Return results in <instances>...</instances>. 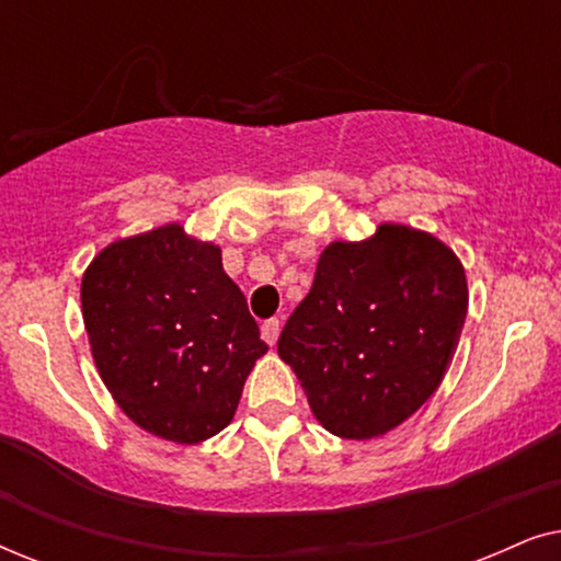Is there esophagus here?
Returning a JSON list of instances; mask_svg holds the SVG:
<instances>
[{"mask_svg": "<svg viewBox=\"0 0 561 561\" xmlns=\"http://www.w3.org/2000/svg\"><path fill=\"white\" fill-rule=\"evenodd\" d=\"M260 332H263V340L273 347V344L278 342L280 321H278V319H267V321H263V329H260Z\"/></svg>", "mask_w": 561, "mask_h": 561, "instance_id": "1", "label": "esophagus"}]
</instances>
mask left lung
<instances>
[{
    "instance_id": "obj_1",
    "label": "left lung",
    "mask_w": 561,
    "mask_h": 561,
    "mask_svg": "<svg viewBox=\"0 0 561 561\" xmlns=\"http://www.w3.org/2000/svg\"><path fill=\"white\" fill-rule=\"evenodd\" d=\"M467 317V280L436 237L382 225L365 242L321 252L278 355L313 416L344 439L396 428L439 388Z\"/></svg>"
}]
</instances>
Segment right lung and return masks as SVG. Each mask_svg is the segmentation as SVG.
Segmentation results:
<instances>
[{
  "instance_id": "obj_1",
  "label": "right lung",
  "mask_w": 561,
  "mask_h": 561,
  "mask_svg": "<svg viewBox=\"0 0 561 561\" xmlns=\"http://www.w3.org/2000/svg\"><path fill=\"white\" fill-rule=\"evenodd\" d=\"M91 355L119 409L145 432L196 444L232 421L267 352L221 250L179 225L99 252L81 280Z\"/></svg>"
}]
</instances>
